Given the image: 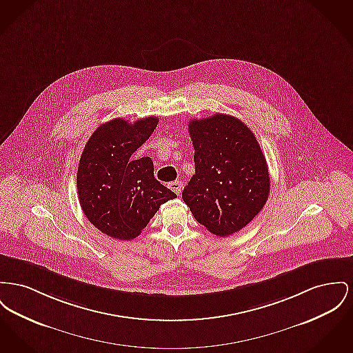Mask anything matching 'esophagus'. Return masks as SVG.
I'll use <instances>...</instances> for the list:
<instances>
[{
    "instance_id": "esophagus-1",
    "label": "esophagus",
    "mask_w": 353,
    "mask_h": 353,
    "mask_svg": "<svg viewBox=\"0 0 353 353\" xmlns=\"http://www.w3.org/2000/svg\"><path fill=\"white\" fill-rule=\"evenodd\" d=\"M169 188H170L177 196H180V193H181V190H183V183H181V181H173V183L169 184Z\"/></svg>"
}]
</instances>
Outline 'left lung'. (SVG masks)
<instances>
[{"label": "left lung", "instance_id": "obj_1", "mask_svg": "<svg viewBox=\"0 0 353 353\" xmlns=\"http://www.w3.org/2000/svg\"><path fill=\"white\" fill-rule=\"evenodd\" d=\"M194 174L183 190L193 217L216 236L247 227L270 196V172L254 134L239 119L217 113L188 124Z\"/></svg>", "mask_w": 353, "mask_h": 353}]
</instances>
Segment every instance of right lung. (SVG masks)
Returning <instances> with one entry per match:
<instances>
[{
    "label": "right lung",
    "instance_id": "obj_1",
    "mask_svg": "<svg viewBox=\"0 0 353 353\" xmlns=\"http://www.w3.org/2000/svg\"><path fill=\"white\" fill-rule=\"evenodd\" d=\"M159 124L113 119L100 125L83 148L77 170L79 200L86 219L106 236L132 240L166 201L177 197L154 179L150 157L132 160Z\"/></svg>",
    "mask_w": 353,
    "mask_h": 353
}]
</instances>
